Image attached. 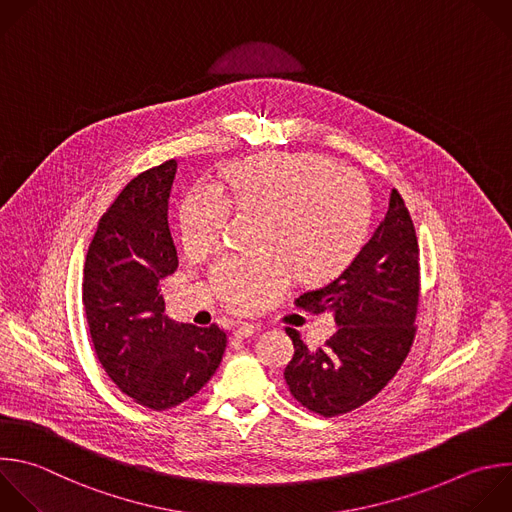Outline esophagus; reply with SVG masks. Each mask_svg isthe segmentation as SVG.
Returning a JSON list of instances; mask_svg holds the SVG:
<instances>
[{
    "mask_svg": "<svg viewBox=\"0 0 512 512\" xmlns=\"http://www.w3.org/2000/svg\"><path fill=\"white\" fill-rule=\"evenodd\" d=\"M257 329H259V325H257V323L243 321V323H239V325L235 327V335H237V337H251Z\"/></svg>",
    "mask_w": 512,
    "mask_h": 512,
    "instance_id": "obj_1",
    "label": "esophagus"
}]
</instances>
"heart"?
Listing matches in <instances>:
<instances>
[{"label": "heart", "instance_id": "1", "mask_svg": "<svg viewBox=\"0 0 512 512\" xmlns=\"http://www.w3.org/2000/svg\"><path fill=\"white\" fill-rule=\"evenodd\" d=\"M217 185H195L181 203L183 245L191 253L213 249L233 209L263 215V257L227 255L213 267V283L225 301L251 309L285 289L293 271L323 281L342 271L360 251L372 217L366 181L323 154L269 152L229 166Z\"/></svg>", "mask_w": 512, "mask_h": 512}]
</instances>
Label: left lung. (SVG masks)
<instances>
[{
    "instance_id": "8db88e82",
    "label": "left lung",
    "mask_w": 512,
    "mask_h": 512,
    "mask_svg": "<svg viewBox=\"0 0 512 512\" xmlns=\"http://www.w3.org/2000/svg\"><path fill=\"white\" fill-rule=\"evenodd\" d=\"M420 299V249L412 217L394 189L384 221L333 281L305 291L297 307L331 311L337 331L309 350L295 329V354L283 376L307 410L331 418L370 402L404 364Z\"/></svg>"
}]
</instances>
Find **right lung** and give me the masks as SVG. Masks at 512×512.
Here are the masks:
<instances>
[{
  "label": "right lung",
  "mask_w": 512,
  "mask_h": 512,
  "mask_svg": "<svg viewBox=\"0 0 512 512\" xmlns=\"http://www.w3.org/2000/svg\"><path fill=\"white\" fill-rule=\"evenodd\" d=\"M177 160L132 179L98 221L88 247L82 303L98 362L120 392L150 410L195 396L217 372L227 333L164 315L160 279L179 267L168 227Z\"/></svg>",
  "instance_id": "obj_1"
}]
</instances>
